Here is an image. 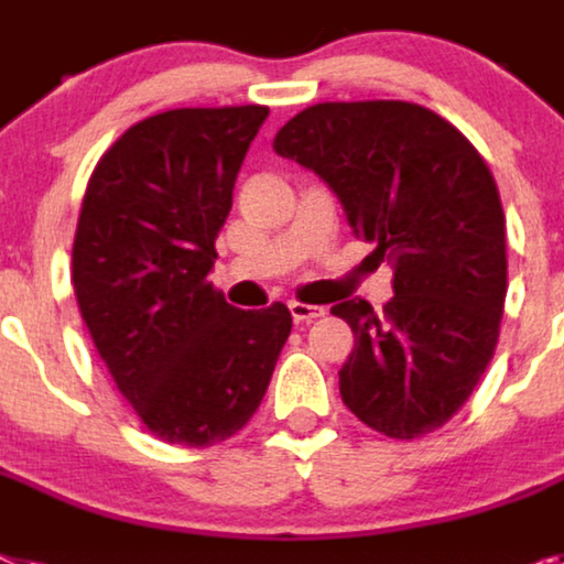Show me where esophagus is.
I'll return each instance as SVG.
<instances>
[{
	"label": "esophagus",
	"mask_w": 564,
	"mask_h": 564,
	"mask_svg": "<svg viewBox=\"0 0 564 564\" xmlns=\"http://www.w3.org/2000/svg\"><path fill=\"white\" fill-rule=\"evenodd\" d=\"M290 312L295 324H310V321L321 318L324 315V306H312V304H301V301H290Z\"/></svg>",
	"instance_id": "1"
}]
</instances>
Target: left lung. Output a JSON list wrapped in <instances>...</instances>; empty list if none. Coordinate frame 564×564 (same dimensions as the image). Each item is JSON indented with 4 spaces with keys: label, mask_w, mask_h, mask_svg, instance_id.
<instances>
[{
    "label": "left lung",
    "mask_w": 564,
    "mask_h": 564,
    "mask_svg": "<svg viewBox=\"0 0 564 564\" xmlns=\"http://www.w3.org/2000/svg\"><path fill=\"white\" fill-rule=\"evenodd\" d=\"M272 149L318 174L355 238L395 263L381 315L364 297L333 306L355 335L340 399L390 438L433 433L470 399L499 340L508 258L494 174L444 117L401 99L310 106Z\"/></svg>",
    "instance_id": "left-lung-1"
}]
</instances>
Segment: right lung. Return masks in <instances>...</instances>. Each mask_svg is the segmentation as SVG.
<instances>
[{
    "label": "right lung",
    "instance_id": "1",
    "mask_svg": "<svg viewBox=\"0 0 564 564\" xmlns=\"http://www.w3.org/2000/svg\"><path fill=\"white\" fill-rule=\"evenodd\" d=\"M267 106L174 108L131 126L85 188L74 292L117 390L169 444L212 447L263 401L292 333L283 304L238 310L206 281Z\"/></svg>",
    "mask_w": 564,
    "mask_h": 564
}]
</instances>
